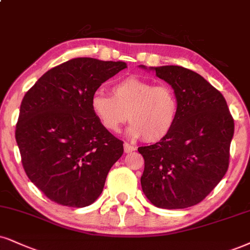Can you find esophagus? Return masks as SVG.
I'll use <instances>...</instances> for the list:
<instances>
[{"mask_svg": "<svg viewBox=\"0 0 250 250\" xmlns=\"http://www.w3.org/2000/svg\"><path fill=\"white\" fill-rule=\"evenodd\" d=\"M124 150H125V153H132L133 150H135V147L132 146V145H130V144L125 143L124 144Z\"/></svg>", "mask_w": 250, "mask_h": 250, "instance_id": "34e87169", "label": "esophagus"}]
</instances>
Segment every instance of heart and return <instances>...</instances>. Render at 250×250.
Listing matches in <instances>:
<instances>
[{"label":"heart","instance_id":"obj_1","mask_svg":"<svg viewBox=\"0 0 250 250\" xmlns=\"http://www.w3.org/2000/svg\"><path fill=\"white\" fill-rule=\"evenodd\" d=\"M111 94L97 90L90 100L92 113L106 131L118 133L123 124L130 120L132 137L158 143L176 124L180 101L171 85L128 76L117 81Z\"/></svg>","mask_w":250,"mask_h":250}]
</instances>
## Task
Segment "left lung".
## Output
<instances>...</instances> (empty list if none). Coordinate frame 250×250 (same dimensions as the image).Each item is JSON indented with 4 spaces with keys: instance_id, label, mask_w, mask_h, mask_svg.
<instances>
[{
    "instance_id": "1",
    "label": "left lung",
    "mask_w": 250,
    "mask_h": 250,
    "mask_svg": "<svg viewBox=\"0 0 250 250\" xmlns=\"http://www.w3.org/2000/svg\"><path fill=\"white\" fill-rule=\"evenodd\" d=\"M150 69L175 89L180 112L165 139L138 148L145 160L141 188L156 208H190L202 202L229 169L234 119L221 92L199 74L181 66Z\"/></svg>"
}]
</instances>
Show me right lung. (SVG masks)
<instances>
[{"label": "right lung", "mask_w": 250, "mask_h": 250, "mask_svg": "<svg viewBox=\"0 0 250 250\" xmlns=\"http://www.w3.org/2000/svg\"><path fill=\"white\" fill-rule=\"evenodd\" d=\"M123 61L75 58L46 72L21 101L15 137L27 177L52 202L92 204L123 141L92 113V94L126 68Z\"/></svg>", "instance_id": "1"}]
</instances>
